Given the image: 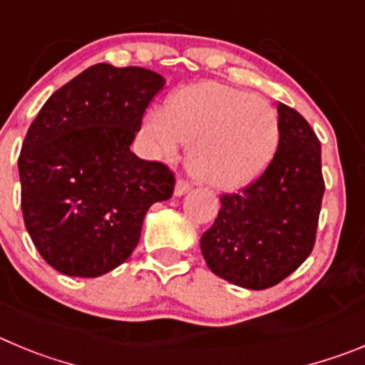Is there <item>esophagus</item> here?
<instances>
[{
	"instance_id": "1",
	"label": "esophagus",
	"mask_w": 365,
	"mask_h": 365,
	"mask_svg": "<svg viewBox=\"0 0 365 365\" xmlns=\"http://www.w3.org/2000/svg\"><path fill=\"white\" fill-rule=\"evenodd\" d=\"M190 192V185L186 182L185 179H179L177 180V185H175V195L180 197V195H185V193Z\"/></svg>"
}]
</instances>
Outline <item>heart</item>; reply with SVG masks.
Returning <instances> with one entry per match:
<instances>
[{
  "label": "heart",
  "instance_id": "b5f03b06",
  "mask_svg": "<svg viewBox=\"0 0 365 365\" xmlns=\"http://www.w3.org/2000/svg\"><path fill=\"white\" fill-rule=\"evenodd\" d=\"M145 135L157 152L173 157L190 146V170L213 188L248 185L260 175L279 145V115L260 98L219 83L173 93L165 112L145 119Z\"/></svg>",
  "mask_w": 365,
  "mask_h": 365
}]
</instances>
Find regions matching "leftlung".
Segmentation results:
<instances>
[{
	"label": "left lung",
	"mask_w": 365,
	"mask_h": 365,
	"mask_svg": "<svg viewBox=\"0 0 365 365\" xmlns=\"http://www.w3.org/2000/svg\"><path fill=\"white\" fill-rule=\"evenodd\" d=\"M279 146L262 175L239 193H224L200 252L220 279L246 289H266L309 257L324 195L320 141L309 123L284 103Z\"/></svg>",
	"instance_id": "1"
}]
</instances>
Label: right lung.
<instances>
[{
    "label": "right lung",
    "instance_id": "right-lung-1",
    "mask_svg": "<svg viewBox=\"0 0 365 365\" xmlns=\"http://www.w3.org/2000/svg\"><path fill=\"white\" fill-rule=\"evenodd\" d=\"M165 78L98 63L46 99L18 159L25 228L43 259L68 277L105 275L141 239L173 172L130 150Z\"/></svg>",
    "mask_w": 365,
    "mask_h": 365
}]
</instances>
